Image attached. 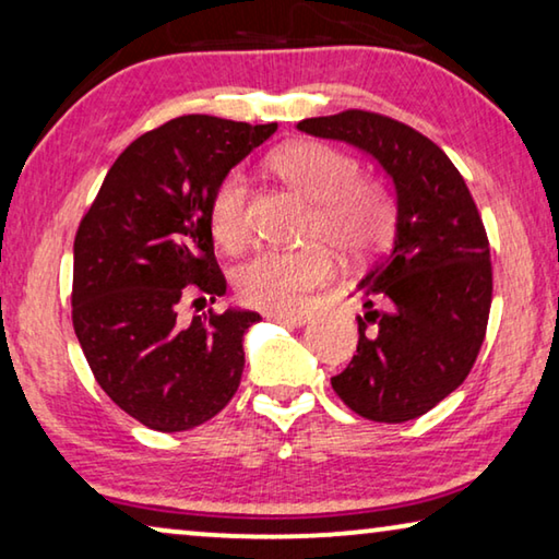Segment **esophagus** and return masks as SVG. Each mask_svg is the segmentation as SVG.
<instances>
[{
	"label": "esophagus",
	"instance_id": "obj_1",
	"mask_svg": "<svg viewBox=\"0 0 559 559\" xmlns=\"http://www.w3.org/2000/svg\"><path fill=\"white\" fill-rule=\"evenodd\" d=\"M271 319L286 323V326H306L308 323V316L304 313H271Z\"/></svg>",
	"mask_w": 559,
	"mask_h": 559
}]
</instances>
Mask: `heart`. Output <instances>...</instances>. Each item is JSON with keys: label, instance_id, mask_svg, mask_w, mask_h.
Wrapping results in <instances>:
<instances>
[{"label": "heart", "instance_id": "obj_1", "mask_svg": "<svg viewBox=\"0 0 559 559\" xmlns=\"http://www.w3.org/2000/svg\"><path fill=\"white\" fill-rule=\"evenodd\" d=\"M269 168L290 190L313 203L306 240L313 246L298 251H261L236 271L240 301L271 313H296L316 288L336 273L330 246L354 261L373 255L394 233L396 205L377 180L361 178V165L344 150L304 140L276 150ZM251 195L243 173L230 170L215 182L207 200V223L215 240L238 251L251 238Z\"/></svg>", "mask_w": 559, "mask_h": 559}]
</instances>
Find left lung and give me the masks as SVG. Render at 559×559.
Returning a JSON list of instances; mask_svg holds the SVG:
<instances>
[{
  "label": "left lung",
  "mask_w": 559,
  "mask_h": 559,
  "mask_svg": "<svg viewBox=\"0 0 559 559\" xmlns=\"http://www.w3.org/2000/svg\"><path fill=\"white\" fill-rule=\"evenodd\" d=\"M298 130L346 140L394 178V251L359 283V346L331 386L364 419H416L462 386L487 336L492 261L485 223L444 150L409 124L344 110L308 118Z\"/></svg>",
  "instance_id": "obj_1"
}]
</instances>
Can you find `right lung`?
Listing matches in <instances>:
<instances>
[{
  "mask_svg": "<svg viewBox=\"0 0 559 559\" xmlns=\"http://www.w3.org/2000/svg\"><path fill=\"white\" fill-rule=\"evenodd\" d=\"M278 130L186 115L140 135L105 175L74 236L72 326L93 377L155 431L213 419L238 391L253 311L180 306L226 294L207 200L223 175Z\"/></svg>",
  "mask_w": 559,
  "mask_h": 559,
  "instance_id": "obj_1",
  "label": "right lung"
}]
</instances>
